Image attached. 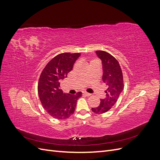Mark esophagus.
<instances>
[{
  "label": "esophagus",
  "mask_w": 160,
  "mask_h": 160,
  "mask_svg": "<svg viewBox=\"0 0 160 160\" xmlns=\"http://www.w3.org/2000/svg\"><path fill=\"white\" fill-rule=\"evenodd\" d=\"M83 94L87 97H89V96H91V94L89 93H87V92H83Z\"/></svg>",
  "instance_id": "1"
}]
</instances>
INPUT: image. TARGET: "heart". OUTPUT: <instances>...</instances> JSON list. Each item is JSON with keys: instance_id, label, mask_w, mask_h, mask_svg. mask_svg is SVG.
Wrapping results in <instances>:
<instances>
[{"instance_id": "1", "label": "heart", "mask_w": 160, "mask_h": 160, "mask_svg": "<svg viewBox=\"0 0 160 160\" xmlns=\"http://www.w3.org/2000/svg\"><path fill=\"white\" fill-rule=\"evenodd\" d=\"M95 60H96V59H93V60H91V62H92V61H95Z\"/></svg>"}]
</instances>
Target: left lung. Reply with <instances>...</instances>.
Listing matches in <instances>:
<instances>
[{
  "label": "left lung",
  "mask_w": 160,
  "mask_h": 160,
  "mask_svg": "<svg viewBox=\"0 0 160 160\" xmlns=\"http://www.w3.org/2000/svg\"><path fill=\"white\" fill-rule=\"evenodd\" d=\"M96 54L102 61L103 81L108 86L106 97L101 99L99 105L91 110L95 113L102 114L108 112L117 102L123 89V77L119 62L115 58L103 51H97Z\"/></svg>",
  "instance_id": "obj_1"
}]
</instances>
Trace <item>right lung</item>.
Wrapping results in <instances>:
<instances>
[{
	"label": "right lung",
	"instance_id": "obj_1",
	"mask_svg": "<svg viewBox=\"0 0 160 160\" xmlns=\"http://www.w3.org/2000/svg\"><path fill=\"white\" fill-rule=\"evenodd\" d=\"M81 53L64 52L57 55L48 62L40 75L38 94L42 107L52 118L65 119L73 114L77 101L82 95L65 94L60 82L72 69Z\"/></svg>",
	"mask_w": 160,
	"mask_h": 160
}]
</instances>
